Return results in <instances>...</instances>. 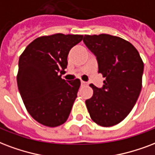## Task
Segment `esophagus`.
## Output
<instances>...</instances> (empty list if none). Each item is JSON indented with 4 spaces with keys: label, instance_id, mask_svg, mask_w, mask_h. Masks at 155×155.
I'll return each instance as SVG.
<instances>
[{
    "label": "esophagus",
    "instance_id": "obj_1",
    "mask_svg": "<svg viewBox=\"0 0 155 155\" xmlns=\"http://www.w3.org/2000/svg\"><path fill=\"white\" fill-rule=\"evenodd\" d=\"M88 84L86 82H84V81H81V86H86Z\"/></svg>",
    "mask_w": 155,
    "mask_h": 155
}]
</instances>
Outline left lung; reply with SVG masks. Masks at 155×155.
<instances>
[{
  "mask_svg": "<svg viewBox=\"0 0 155 155\" xmlns=\"http://www.w3.org/2000/svg\"><path fill=\"white\" fill-rule=\"evenodd\" d=\"M84 43L97 57L98 72L104 85L93 84L92 97L85 101L91 119L102 127H110L124 120L133 110L142 87L144 63L135 47L119 36L85 35Z\"/></svg>",
  "mask_w": 155,
  "mask_h": 155,
  "instance_id": "obj_1",
  "label": "left lung"
}]
</instances>
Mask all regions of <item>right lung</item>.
I'll list each match as a JSON object with an SVG mask.
<instances>
[{
    "instance_id": "right-lung-1",
    "label": "right lung",
    "mask_w": 155,
    "mask_h": 155,
    "mask_svg": "<svg viewBox=\"0 0 155 155\" xmlns=\"http://www.w3.org/2000/svg\"><path fill=\"white\" fill-rule=\"evenodd\" d=\"M82 35L58 33L38 37L20 55L18 88L30 115L41 124H64L77 97L80 80L66 81L59 72L67 67V55Z\"/></svg>"
}]
</instances>
